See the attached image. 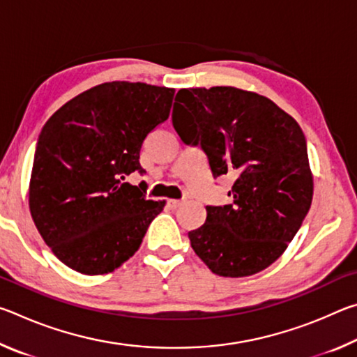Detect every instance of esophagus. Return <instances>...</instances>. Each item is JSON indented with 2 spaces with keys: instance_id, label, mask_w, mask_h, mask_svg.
I'll return each instance as SVG.
<instances>
[{
  "instance_id": "esophagus-1",
  "label": "esophagus",
  "mask_w": 357,
  "mask_h": 357,
  "mask_svg": "<svg viewBox=\"0 0 357 357\" xmlns=\"http://www.w3.org/2000/svg\"><path fill=\"white\" fill-rule=\"evenodd\" d=\"M183 204V200H174V198H172V200H168V206L170 208H178Z\"/></svg>"
}]
</instances>
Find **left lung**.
<instances>
[{"instance_id":"1","label":"left lung","mask_w":357,"mask_h":357,"mask_svg":"<svg viewBox=\"0 0 357 357\" xmlns=\"http://www.w3.org/2000/svg\"><path fill=\"white\" fill-rule=\"evenodd\" d=\"M173 126L200 144L214 178L234 179L225 206H206L189 233L203 263L222 277H247L287 250L309 213L313 176L304 132L273 100L234 86L179 89Z\"/></svg>"}]
</instances>
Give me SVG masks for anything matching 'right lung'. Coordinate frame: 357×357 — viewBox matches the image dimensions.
I'll return each instance as SVG.
<instances>
[{"label": "right lung", "instance_id": "1", "mask_svg": "<svg viewBox=\"0 0 357 357\" xmlns=\"http://www.w3.org/2000/svg\"><path fill=\"white\" fill-rule=\"evenodd\" d=\"M174 89L102 83L56 110L36 146L29 213L59 261L86 275L108 274L138 250L165 206L126 178L140 165L143 140L168 119Z\"/></svg>", "mask_w": 357, "mask_h": 357}]
</instances>
